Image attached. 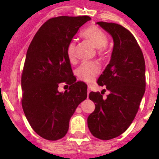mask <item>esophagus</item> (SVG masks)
<instances>
[{
    "label": "esophagus",
    "instance_id": "34e87169",
    "mask_svg": "<svg viewBox=\"0 0 159 159\" xmlns=\"http://www.w3.org/2000/svg\"><path fill=\"white\" fill-rule=\"evenodd\" d=\"M88 91V92H87V93H88V95H89V93L91 92V89H90V88H89V87L88 88V91Z\"/></svg>",
    "mask_w": 159,
    "mask_h": 159
}]
</instances>
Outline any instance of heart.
<instances>
[{"label":"heart","instance_id":"obj_1","mask_svg":"<svg viewBox=\"0 0 159 159\" xmlns=\"http://www.w3.org/2000/svg\"><path fill=\"white\" fill-rule=\"evenodd\" d=\"M81 36L84 39L90 41L95 48H98V51L103 50V48L108 44V38L105 32L98 27L92 26L88 28L81 33ZM67 54L70 62L76 61V44L75 41H71L67 47ZM100 68L98 64L94 61H84L77 69V75L80 79L91 83L95 79L98 75Z\"/></svg>","mask_w":159,"mask_h":159}]
</instances>
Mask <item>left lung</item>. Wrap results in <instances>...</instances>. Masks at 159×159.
Listing matches in <instances>:
<instances>
[{
	"label": "left lung",
	"instance_id": "left-lung-1",
	"mask_svg": "<svg viewBox=\"0 0 159 159\" xmlns=\"http://www.w3.org/2000/svg\"><path fill=\"white\" fill-rule=\"evenodd\" d=\"M113 38L109 64L98 79L110 91L106 99L91 91L90 100L95 109L88 118V126L94 137L114 139L128 129L134 120L145 91V63L143 54L132 34L115 23L97 22Z\"/></svg>",
	"mask_w": 159,
	"mask_h": 159
}]
</instances>
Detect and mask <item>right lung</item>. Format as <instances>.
<instances>
[{
    "label": "right lung",
    "mask_w": 159,
    "mask_h": 159,
    "mask_svg": "<svg viewBox=\"0 0 159 159\" xmlns=\"http://www.w3.org/2000/svg\"><path fill=\"white\" fill-rule=\"evenodd\" d=\"M89 16H60L49 19L30 42L21 76L22 108L34 131L50 141L67 134L69 121L87 98V84L76 82L67 47ZM61 83L70 86L59 93Z\"/></svg>",
    "instance_id": "obj_1"
}]
</instances>
